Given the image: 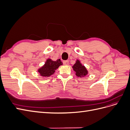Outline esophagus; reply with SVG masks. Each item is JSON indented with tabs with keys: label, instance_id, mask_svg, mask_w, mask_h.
<instances>
[{
	"label": "esophagus",
	"instance_id": "obj_1",
	"mask_svg": "<svg viewBox=\"0 0 130 130\" xmlns=\"http://www.w3.org/2000/svg\"><path fill=\"white\" fill-rule=\"evenodd\" d=\"M63 64H64V65H68V64H69V61H68V60L64 61L63 62Z\"/></svg>",
	"mask_w": 130,
	"mask_h": 130
}]
</instances>
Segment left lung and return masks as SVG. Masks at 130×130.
<instances>
[{"label": "left lung", "instance_id": "obj_1", "mask_svg": "<svg viewBox=\"0 0 130 130\" xmlns=\"http://www.w3.org/2000/svg\"><path fill=\"white\" fill-rule=\"evenodd\" d=\"M72 68L74 71L75 72V75L77 77H84L88 74L87 69L85 66L82 65L79 60H77Z\"/></svg>", "mask_w": 130, "mask_h": 130}]
</instances>
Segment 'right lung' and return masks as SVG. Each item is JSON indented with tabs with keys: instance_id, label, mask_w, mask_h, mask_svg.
<instances>
[{
	"instance_id": "add662e5",
	"label": "right lung",
	"mask_w": 130,
	"mask_h": 130,
	"mask_svg": "<svg viewBox=\"0 0 130 130\" xmlns=\"http://www.w3.org/2000/svg\"><path fill=\"white\" fill-rule=\"evenodd\" d=\"M62 64L63 63L60 59L53 61L49 58L46 60L44 64L37 69V72L43 77H48L53 75L55 70Z\"/></svg>"
}]
</instances>
